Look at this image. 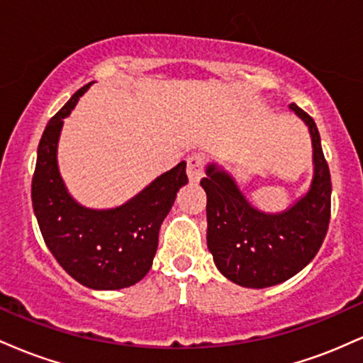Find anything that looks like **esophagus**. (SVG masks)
<instances>
[{"label":"esophagus","mask_w":363,"mask_h":363,"mask_svg":"<svg viewBox=\"0 0 363 363\" xmlns=\"http://www.w3.org/2000/svg\"><path fill=\"white\" fill-rule=\"evenodd\" d=\"M187 176L191 182H199L205 176V158L201 155H193L187 158Z\"/></svg>","instance_id":"34e87169"}]
</instances>
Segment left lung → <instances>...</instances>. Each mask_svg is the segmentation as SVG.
<instances>
[{"instance_id":"8db88e82","label":"left lung","mask_w":363,"mask_h":363,"mask_svg":"<svg viewBox=\"0 0 363 363\" xmlns=\"http://www.w3.org/2000/svg\"><path fill=\"white\" fill-rule=\"evenodd\" d=\"M290 109L309 126L314 177L311 189L281 213H262L249 205L235 181L210 164L201 179L206 191V242L223 277L247 289H266L289 280L314 259L331 218V174L314 119L301 107Z\"/></svg>"}]
</instances>
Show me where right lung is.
I'll list each match as a JSON object with an SVG mask.
<instances>
[{
	"label": "right lung",
	"mask_w": 363,
	"mask_h": 363,
	"mask_svg": "<svg viewBox=\"0 0 363 363\" xmlns=\"http://www.w3.org/2000/svg\"><path fill=\"white\" fill-rule=\"evenodd\" d=\"M89 86H82L44 129L32 177V205L45 245L69 277L89 289L119 290L138 283L152 268L160 225L177 191L187 184L186 162L123 206L90 210L78 205L66 191L56 155L62 119Z\"/></svg>",
	"instance_id": "1"
}]
</instances>
